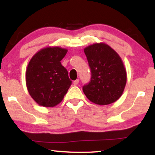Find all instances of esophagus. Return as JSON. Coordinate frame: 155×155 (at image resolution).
<instances>
[{"label": "esophagus", "instance_id": "obj_1", "mask_svg": "<svg viewBox=\"0 0 155 155\" xmlns=\"http://www.w3.org/2000/svg\"><path fill=\"white\" fill-rule=\"evenodd\" d=\"M78 83H79V79H77V80H75V81H73L74 85H77Z\"/></svg>", "mask_w": 155, "mask_h": 155}]
</instances>
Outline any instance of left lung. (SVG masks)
<instances>
[{
	"mask_svg": "<svg viewBox=\"0 0 155 155\" xmlns=\"http://www.w3.org/2000/svg\"><path fill=\"white\" fill-rule=\"evenodd\" d=\"M91 69L90 82L82 87L89 100L98 105L117 101L124 92L127 73L121 58L108 44L95 43L84 48Z\"/></svg>",
	"mask_w": 155,
	"mask_h": 155,
	"instance_id": "8db88e82",
	"label": "left lung"
}]
</instances>
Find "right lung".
Instances as JSON below:
<instances>
[{
	"label": "right lung",
	"mask_w": 155,
	"mask_h": 155,
	"mask_svg": "<svg viewBox=\"0 0 155 155\" xmlns=\"http://www.w3.org/2000/svg\"><path fill=\"white\" fill-rule=\"evenodd\" d=\"M68 49L59 46H46L30 59L25 73L29 94L37 104L54 107L62 101L72 81L67 70L61 65Z\"/></svg>",
	"instance_id": "add662e5"
}]
</instances>
